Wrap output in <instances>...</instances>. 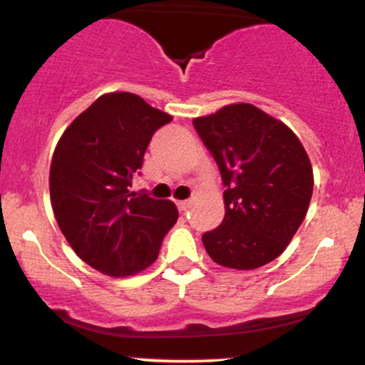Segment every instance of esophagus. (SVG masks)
<instances>
[{
  "label": "esophagus",
  "mask_w": 365,
  "mask_h": 365,
  "mask_svg": "<svg viewBox=\"0 0 365 365\" xmlns=\"http://www.w3.org/2000/svg\"><path fill=\"white\" fill-rule=\"evenodd\" d=\"M177 206L180 211H187V209L192 206V202L190 200H177Z\"/></svg>",
  "instance_id": "esophagus-1"
}]
</instances>
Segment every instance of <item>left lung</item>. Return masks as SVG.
Here are the masks:
<instances>
[{
    "label": "left lung",
    "mask_w": 365,
    "mask_h": 365,
    "mask_svg": "<svg viewBox=\"0 0 365 365\" xmlns=\"http://www.w3.org/2000/svg\"><path fill=\"white\" fill-rule=\"evenodd\" d=\"M194 127L226 187L223 221L202 235L209 257L232 269L274 261L311 204L314 175L302 142L249 103L194 118Z\"/></svg>",
    "instance_id": "8db88e82"
}]
</instances>
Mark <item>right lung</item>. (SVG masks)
<instances>
[{
    "mask_svg": "<svg viewBox=\"0 0 365 365\" xmlns=\"http://www.w3.org/2000/svg\"><path fill=\"white\" fill-rule=\"evenodd\" d=\"M173 116L132 92H108L66 127L54 149L49 194L75 254L113 278L144 271L177 223L171 200L130 192L150 137Z\"/></svg>",
    "mask_w": 365,
    "mask_h": 365,
    "instance_id": "add662e5",
    "label": "right lung"
}]
</instances>
